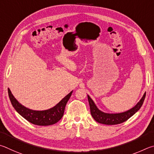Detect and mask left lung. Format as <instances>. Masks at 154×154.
Listing matches in <instances>:
<instances>
[{
	"label": "left lung",
	"instance_id": "1",
	"mask_svg": "<svg viewBox=\"0 0 154 154\" xmlns=\"http://www.w3.org/2000/svg\"><path fill=\"white\" fill-rule=\"evenodd\" d=\"M145 95H146V93H144V95H143L142 98L140 99L138 103L133 108L128 109V111L122 113H118V114H109V113H105L101 111L100 109H99L97 106L95 105V102L93 101V99L90 97L89 95H87L88 103H89L90 106L91 114L92 115L94 120L99 123L103 124V125H118V124L125 122L131 116H133L141 108L145 100Z\"/></svg>",
	"mask_w": 154,
	"mask_h": 154
}]
</instances>
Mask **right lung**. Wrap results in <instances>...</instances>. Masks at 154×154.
<instances>
[{
    "label": "right lung",
    "instance_id": "1",
    "mask_svg": "<svg viewBox=\"0 0 154 154\" xmlns=\"http://www.w3.org/2000/svg\"><path fill=\"white\" fill-rule=\"evenodd\" d=\"M72 92L73 91L62 99L56 106L51 108L38 111V110H32L27 108L21 105L13 95L9 88H8V93H9L11 103L16 112L28 122L38 126H49L59 122L63 117L65 107L71 97Z\"/></svg>",
    "mask_w": 154,
    "mask_h": 154
}]
</instances>
